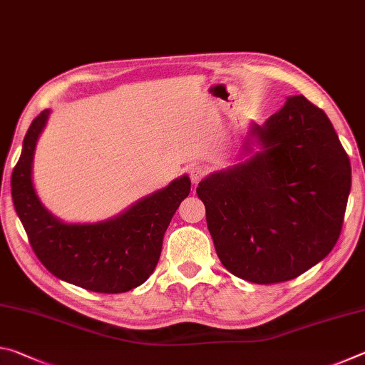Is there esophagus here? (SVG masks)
<instances>
[{"label":"esophagus","mask_w":365,"mask_h":365,"mask_svg":"<svg viewBox=\"0 0 365 365\" xmlns=\"http://www.w3.org/2000/svg\"><path fill=\"white\" fill-rule=\"evenodd\" d=\"M206 174H207V169L201 164H195L190 168V178H191V182H193V185L200 183L202 178L206 177Z\"/></svg>","instance_id":"obj_1"}]
</instances>
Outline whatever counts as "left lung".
Here are the masks:
<instances>
[{
  "label": "left lung",
  "mask_w": 365,
  "mask_h": 365,
  "mask_svg": "<svg viewBox=\"0 0 365 365\" xmlns=\"http://www.w3.org/2000/svg\"><path fill=\"white\" fill-rule=\"evenodd\" d=\"M237 159L196 188L224 267L267 285L329 256L341 233L351 164L324 110L288 96L262 125L251 123Z\"/></svg>",
  "instance_id": "8db88e82"
}]
</instances>
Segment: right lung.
Returning <instances> with one entry per match:
<instances>
[{
    "label": "right lung",
    "instance_id": "right-lung-1",
    "mask_svg": "<svg viewBox=\"0 0 365 365\" xmlns=\"http://www.w3.org/2000/svg\"><path fill=\"white\" fill-rule=\"evenodd\" d=\"M49 113L45 109L30 123L11 177L12 202L32 250L54 277L90 292L125 293L140 287L156 269L164 233L190 195V177L175 178L110 219L61 220L41 202L32 177L35 148Z\"/></svg>",
    "mask_w": 365,
    "mask_h": 365
}]
</instances>
